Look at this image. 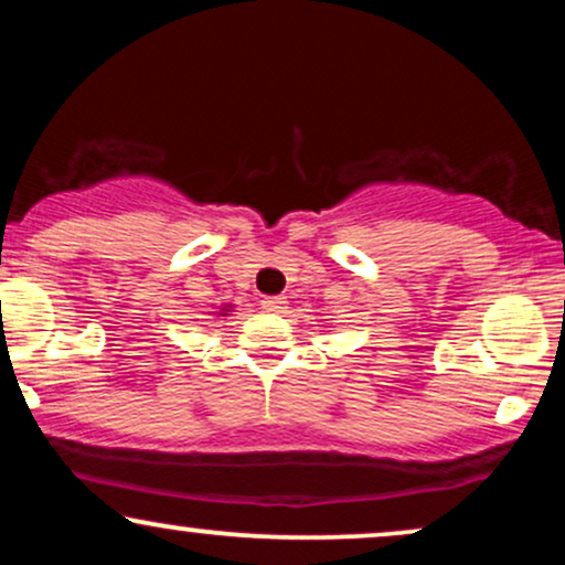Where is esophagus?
<instances>
[{
	"mask_svg": "<svg viewBox=\"0 0 565 565\" xmlns=\"http://www.w3.org/2000/svg\"><path fill=\"white\" fill-rule=\"evenodd\" d=\"M260 305H263V310H268V313H284V308H287V297H281V295L263 297Z\"/></svg>",
	"mask_w": 565,
	"mask_h": 565,
	"instance_id": "1",
	"label": "esophagus"
}]
</instances>
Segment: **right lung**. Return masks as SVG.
Returning a JSON list of instances; mask_svg holds the SVG:
<instances>
[{"mask_svg":"<svg viewBox=\"0 0 565 565\" xmlns=\"http://www.w3.org/2000/svg\"><path fill=\"white\" fill-rule=\"evenodd\" d=\"M228 308H231V305H225V308H223V310H228ZM220 316H223V313H220Z\"/></svg>","mask_w":565,"mask_h":565,"instance_id":"1","label":"right lung"}]
</instances>
